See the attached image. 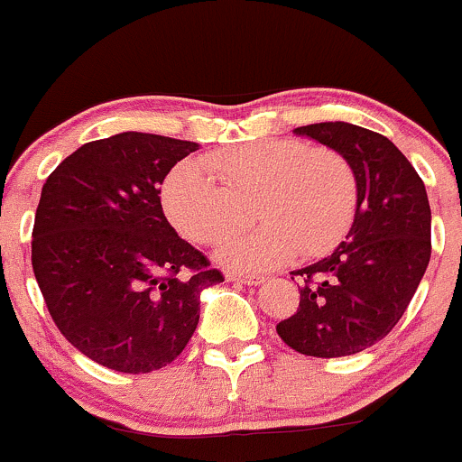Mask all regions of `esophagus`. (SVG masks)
Wrapping results in <instances>:
<instances>
[{
    "instance_id": "obj_1",
    "label": "esophagus",
    "mask_w": 462,
    "mask_h": 462,
    "mask_svg": "<svg viewBox=\"0 0 462 462\" xmlns=\"http://www.w3.org/2000/svg\"><path fill=\"white\" fill-rule=\"evenodd\" d=\"M227 281L243 282V285H263L267 276H263V273H227Z\"/></svg>"
}]
</instances>
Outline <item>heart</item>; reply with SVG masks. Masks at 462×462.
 <instances>
[{
  "mask_svg": "<svg viewBox=\"0 0 462 462\" xmlns=\"http://www.w3.org/2000/svg\"><path fill=\"white\" fill-rule=\"evenodd\" d=\"M359 184L351 162L328 146L270 138L181 162L162 186V208L181 236L221 245L250 223L263 227L221 252L235 270H270L331 252L355 219Z\"/></svg>",
  "mask_w": 462,
  "mask_h": 462,
  "instance_id": "b5f03b06",
  "label": "heart"
}]
</instances>
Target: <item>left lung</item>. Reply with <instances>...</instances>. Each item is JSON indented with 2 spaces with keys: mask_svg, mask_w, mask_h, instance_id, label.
Masks as SVG:
<instances>
[{
  "mask_svg": "<svg viewBox=\"0 0 462 462\" xmlns=\"http://www.w3.org/2000/svg\"><path fill=\"white\" fill-rule=\"evenodd\" d=\"M296 135L336 149L359 184L346 241L331 256L293 272L300 305L276 331L311 357H344L373 346L402 320L432 254V212L414 166L386 135L348 123H318Z\"/></svg>",
  "mask_w": 462,
  "mask_h": 462,
  "instance_id": "left-lung-1",
  "label": "left lung"
}]
</instances>
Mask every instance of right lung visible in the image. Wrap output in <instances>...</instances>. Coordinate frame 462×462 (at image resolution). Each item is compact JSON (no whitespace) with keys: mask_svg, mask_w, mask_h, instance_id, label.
<instances>
[{"mask_svg":"<svg viewBox=\"0 0 462 462\" xmlns=\"http://www.w3.org/2000/svg\"><path fill=\"white\" fill-rule=\"evenodd\" d=\"M197 142L125 131L88 142L45 180L32 270L65 339L118 373L164 368L199 322V296L223 282L166 221L160 184ZM191 276L181 279L179 272Z\"/></svg>","mask_w":462,"mask_h":462,"instance_id":"obj_1","label":"right lung"}]
</instances>
